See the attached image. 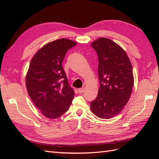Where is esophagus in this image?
<instances>
[{
	"label": "esophagus",
	"instance_id": "obj_1",
	"mask_svg": "<svg viewBox=\"0 0 159 159\" xmlns=\"http://www.w3.org/2000/svg\"><path fill=\"white\" fill-rule=\"evenodd\" d=\"M84 90H85V89H84V88H80V89H78V92H79V93H82L84 92Z\"/></svg>",
	"mask_w": 159,
	"mask_h": 159
}]
</instances>
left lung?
Wrapping results in <instances>:
<instances>
[{"instance_id": "1", "label": "left lung", "mask_w": 159, "mask_h": 159, "mask_svg": "<svg viewBox=\"0 0 159 159\" xmlns=\"http://www.w3.org/2000/svg\"><path fill=\"white\" fill-rule=\"evenodd\" d=\"M98 57L100 88L90 104L92 113L102 119H110L123 110L134 85L130 61L124 50L110 39L100 38L91 43Z\"/></svg>"}]
</instances>
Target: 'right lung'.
<instances>
[{
  "label": "right lung",
  "instance_id": "right-lung-1",
  "mask_svg": "<svg viewBox=\"0 0 159 159\" xmlns=\"http://www.w3.org/2000/svg\"><path fill=\"white\" fill-rule=\"evenodd\" d=\"M77 43L65 38L42 46L30 62L26 76L29 95L40 112L49 119L59 117L68 110L74 96L62 61L67 50Z\"/></svg>",
  "mask_w": 159,
  "mask_h": 159
}]
</instances>
